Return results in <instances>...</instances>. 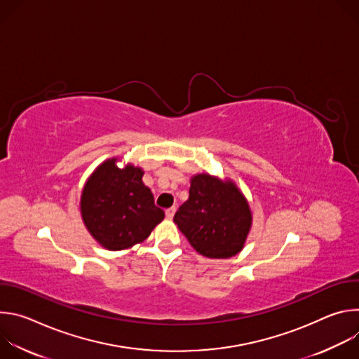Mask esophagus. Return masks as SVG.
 I'll return each mask as SVG.
<instances>
[{
  "label": "esophagus",
  "instance_id": "34e87169",
  "mask_svg": "<svg viewBox=\"0 0 359 359\" xmlns=\"http://www.w3.org/2000/svg\"><path fill=\"white\" fill-rule=\"evenodd\" d=\"M175 212H176V209H175V208L166 209V217H168L169 220H172V219H173V216H175Z\"/></svg>",
  "mask_w": 359,
  "mask_h": 359
}]
</instances>
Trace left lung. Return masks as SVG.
Returning a JSON list of instances; mask_svg holds the SVG:
<instances>
[{"mask_svg":"<svg viewBox=\"0 0 359 359\" xmlns=\"http://www.w3.org/2000/svg\"><path fill=\"white\" fill-rule=\"evenodd\" d=\"M251 219L245 197L231 180L201 173L191 177L189 198L173 222L204 257L230 259L241 251Z\"/></svg>","mask_w":359,"mask_h":359,"instance_id":"obj_1","label":"left lung"}]
</instances>
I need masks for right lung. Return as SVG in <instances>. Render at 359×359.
Here are the masks:
<instances>
[{
  "instance_id": "right-lung-1",
  "label": "right lung",
  "mask_w": 359,
  "mask_h": 359,
  "mask_svg": "<svg viewBox=\"0 0 359 359\" xmlns=\"http://www.w3.org/2000/svg\"><path fill=\"white\" fill-rule=\"evenodd\" d=\"M108 159L90 175L81 196V215L90 236L108 250H125L146 240L165 212L143 184V170L123 169Z\"/></svg>"
}]
</instances>
